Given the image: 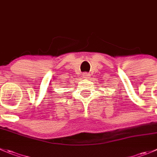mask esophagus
I'll return each instance as SVG.
<instances>
[{"label": "esophagus", "mask_w": 157, "mask_h": 157, "mask_svg": "<svg viewBox=\"0 0 157 157\" xmlns=\"http://www.w3.org/2000/svg\"><path fill=\"white\" fill-rule=\"evenodd\" d=\"M83 77L84 79H89L90 77V74H88V73H83Z\"/></svg>", "instance_id": "34e87169"}]
</instances>
